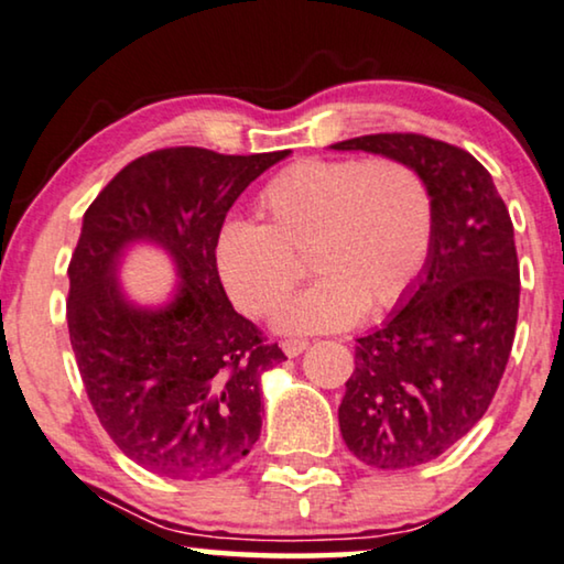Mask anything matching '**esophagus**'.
Returning <instances> with one entry per match:
<instances>
[{
	"mask_svg": "<svg viewBox=\"0 0 564 564\" xmlns=\"http://www.w3.org/2000/svg\"><path fill=\"white\" fill-rule=\"evenodd\" d=\"M308 347L306 339H283L281 343V350L289 355V358H296V355H301Z\"/></svg>",
	"mask_w": 564,
	"mask_h": 564,
	"instance_id": "esophagus-1",
	"label": "esophagus"
}]
</instances>
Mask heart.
Masks as SVG:
<instances>
[{
  "label": "heart",
  "mask_w": 564,
  "mask_h": 564,
  "mask_svg": "<svg viewBox=\"0 0 564 564\" xmlns=\"http://www.w3.org/2000/svg\"><path fill=\"white\" fill-rule=\"evenodd\" d=\"M256 209L260 227H221L217 271L242 312L268 316L306 258L319 279L275 316L283 332L343 329L362 312H386L414 289L432 252V192L399 158H304L268 181Z\"/></svg>",
  "instance_id": "obj_1"
}]
</instances>
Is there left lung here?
<instances>
[{
    "instance_id": "8db88e82",
    "label": "left lung",
    "mask_w": 564,
    "mask_h": 564,
    "mask_svg": "<svg viewBox=\"0 0 564 564\" xmlns=\"http://www.w3.org/2000/svg\"><path fill=\"white\" fill-rule=\"evenodd\" d=\"M332 148L414 165L434 199L424 273L399 312L358 339L339 403L347 449L378 470H406L463 440L498 391L519 319L513 221L490 173L449 142L378 132Z\"/></svg>"
}]
</instances>
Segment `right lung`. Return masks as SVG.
<instances>
[{"mask_svg":"<svg viewBox=\"0 0 564 564\" xmlns=\"http://www.w3.org/2000/svg\"><path fill=\"white\" fill-rule=\"evenodd\" d=\"M285 155L153 150L127 163L84 214L68 265L70 347L109 437L163 478L227 473L260 437V376L285 355L229 304L214 250L229 206ZM134 239L172 252L182 283L169 307L123 301L113 275Z\"/></svg>","mask_w":564,"mask_h":564,"instance_id":"1","label":"right lung"}]
</instances>
